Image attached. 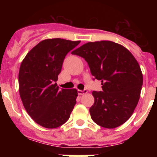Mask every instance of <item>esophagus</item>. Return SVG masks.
Here are the masks:
<instances>
[{"label":"esophagus","mask_w":157,"mask_h":157,"mask_svg":"<svg viewBox=\"0 0 157 157\" xmlns=\"http://www.w3.org/2000/svg\"><path fill=\"white\" fill-rule=\"evenodd\" d=\"M77 93H78V95H80V96H82V95L87 93V90H77Z\"/></svg>","instance_id":"obj_1"}]
</instances>
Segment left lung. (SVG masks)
Returning <instances> with one entry per match:
<instances>
[{
	"mask_svg": "<svg viewBox=\"0 0 157 157\" xmlns=\"http://www.w3.org/2000/svg\"><path fill=\"white\" fill-rule=\"evenodd\" d=\"M71 54L84 58L92 75L102 82V91L92 93L93 121L105 128L126 122L138 103L143 85L141 70L132 54L111 41L88 42Z\"/></svg>",
	"mask_w": 157,
	"mask_h": 157,
	"instance_id": "1",
	"label": "left lung"
}]
</instances>
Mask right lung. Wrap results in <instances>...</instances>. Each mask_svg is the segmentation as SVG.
<instances>
[{"instance_id": "obj_1", "label": "right lung", "mask_w": 157, "mask_h": 157, "mask_svg": "<svg viewBox=\"0 0 157 157\" xmlns=\"http://www.w3.org/2000/svg\"><path fill=\"white\" fill-rule=\"evenodd\" d=\"M80 41L48 39L27 53L19 71V92L23 106L35 122L46 128L60 127L69 119L77 90L57 86L63 61Z\"/></svg>"}]
</instances>
